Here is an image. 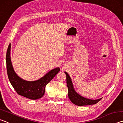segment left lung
<instances>
[{
	"label": "left lung",
	"instance_id": "left-lung-1",
	"mask_svg": "<svg viewBox=\"0 0 123 123\" xmlns=\"http://www.w3.org/2000/svg\"><path fill=\"white\" fill-rule=\"evenodd\" d=\"M64 73L66 74L67 86L68 89V97H69L70 100L75 105L78 106L93 105V104H97L101 99V98L95 100L89 99L83 97L81 95L79 94L75 91L71 78H70L69 74L66 72H64Z\"/></svg>",
	"mask_w": 123,
	"mask_h": 123
}]
</instances>
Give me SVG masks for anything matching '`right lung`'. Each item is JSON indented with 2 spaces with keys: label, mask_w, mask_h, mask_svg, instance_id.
I'll return each instance as SVG.
<instances>
[{
  "label": "right lung",
  "mask_w": 123,
  "mask_h": 123,
  "mask_svg": "<svg viewBox=\"0 0 123 123\" xmlns=\"http://www.w3.org/2000/svg\"><path fill=\"white\" fill-rule=\"evenodd\" d=\"M11 44L8 47L6 53V69L8 78L12 86L18 94L27 98L36 100L41 98L44 94L46 85L60 72V68L51 70L44 76L34 81L24 80L18 76L14 72L10 57Z\"/></svg>",
  "instance_id": "add662e5"
}]
</instances>
